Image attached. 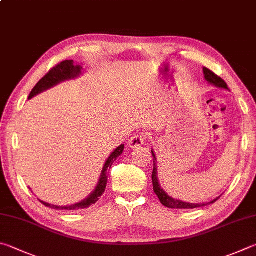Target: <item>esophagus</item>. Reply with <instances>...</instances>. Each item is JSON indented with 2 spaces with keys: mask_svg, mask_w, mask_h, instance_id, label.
I'll list each match as a JSON object with an SVG mask.
<instances>
[{
  "mask_svg": "<svg viewBox=\"0 0 256 256\" xmlns=\"http://www.w3.org/2000/svg\"><path fill=\"white\" fill-rule=\"evenodd\" d=\"M146 136H144L143 133H138V134H134V136L130 138L128 141V146L131 148H136L138 146H141L142 144L146 141Z\"/></svg>",
  "mask_w": 256,
  "mask_h": 256,
  "instance_id": "esophagus-1",
  "label": "esophagus"
}]
</instances>
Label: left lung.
Instances as JSON below:
<instances>
[{
  "mask_svg": "<svg viewBox=\"0 0 256 256\" xmlns=\"http://www.w3.org/2000/svg\"><path fill=\"white\" fill-rule=\"evenodd\" d=\"M204 75H205V78L208 82L212 84V85H215L216 87L224 88V90H228V87H227V84L225 82V80H222V78H220V76H217L215 72L209 70L208 68H204ZM151 152H152V156H153V172H152L153 190H154L156 196L159 197L162 205L168 207V208H172V209H194V208L207 206V205H209V204H214L218 200V198L220 197L214 199V200H212L210 202H207V204H189V202H184L181 200H178V199H174L170 196H168V194H166L164 192V189L160 187L159 181H158L156 161V156H154V153H153V151H151Z\"/></svg>",
  "mask_w": 256,
  "mask_h": 256,
  "instance_id": "left-lung-1",
  "label": "left lung"
}]
</instances>
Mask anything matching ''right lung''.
Returning <instances> with one entry per match:
<instances>
[{
	"mask_svg": "<svg viewBox=\"0 0 256 256\" xmlns=\"http://www.w3.org/2000/svg\"><path fill=\"white\" fill-rule=\"evenodd\" d=\"M82 68V66H75V64H74V60H64V62H62L60 64H56L54 67L50 69L48 74H46V75L41 78L38 82H36V85L34 87V90H32L30 92L29 98H32V97L36 96V94H39V92L48 90V88L52 87L54 85H57V84L60 82H64L66 80H72V78L80 76ZM123 150H124V144L120 146L118 148H115L112 154L110 156L108 161L105 162L103 170H102L98 184H97L94 192H92L90 197L86 198L85 200H82V202H78L76 205H70L67 207L50 205V204L44 202H42L44 206L52 209H58V210H78V209H86L90 206L94 205V204H96L100 200V197L104 194L106 189V184H108V171L110 169V166H112V164H114V161L118 159L120 154H122Z\"/></svg>",
	"mask_w": 256,
	"mask_h": 256,
	"instance_id": "add662e5",
	"label": "right lung"
}]
</instances>
